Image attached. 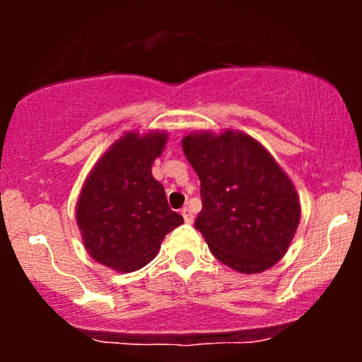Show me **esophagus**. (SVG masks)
<instances>
[{"label": "esophagus", "instance_id": "1", "mask_svg": "<svg viewBox=\"0 0 362 362\" xmlns=\"http://www.w3.org/2000/svg\"><path fill=\"white\" fill-rule=\"evenodd\" d=\"M180 214L184 216V221L185 223H189V224L194 223V214H192V211L189 209V207H184V209L180 211Z\"/></svg>", "mask_w": 362, "mask_h": 362}]
</instances>
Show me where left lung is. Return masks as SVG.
Returning <instances> with one entry per match:
<instances>
[{
  "mask_svg": "<svg viewBox=\"0 0 362 362\" xmlns=\"http://www.w3.org/2000/svg\"><path fill=\"white\" fill-rule=\"evenodd\" d=\"M182 149L201 180L195 228L213 255L242 274H259L288 252L301 218L291 178L257 139L226 129L190 132Z\"/></svg>",
  "mask_w": 362,
  "mask_h": 362,
  "instance_id": "obj_1",
  "label": "left lung"
}]
</instances>
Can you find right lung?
<instances>
[{
    "label": "right lung",
    "mask_w": 362,
    "mask_h": 362,
    "mask_svg": "<svg viewBox=\"0 0 362 362\" xmlns=\"http://www.w3.org/2000/svg\"><path fill=\"white\" fill-rule=\"evenodd\" d=\"M167 141L165 131H129L90 170L76 202V223L98 264L138 271L155 259L165 235L184 223L151 173Z\"/></svg>",
    "instance_id": "obj_1"
}]
</instances>
